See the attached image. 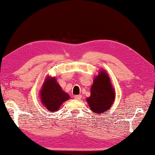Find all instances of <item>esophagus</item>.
Returning a JSON list of instances; mask_svg holds the SVG:
<instances>
[{
	"mask_svg": "<svg viewBox=\"0 0 155 155\" xmlns=\"http://www.w3.org/2000/svg\"><path fill=\"white\" fill-rule=\"evenodd\" d=\"M74 98L75 99H77V100H80L81 98H82V96H81V95H75L74 97Z\"/></svg>",
	"mask_w": 155,
	"mask_h": 155,
	"instance_id": "1",
	"label": "esophagus"
}]
</instances>
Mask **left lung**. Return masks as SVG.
<instances>
[{
    "label": "left lung",
    "mask_w": 155,
    "mask_h": 155,
    "mask_svg": "<svg viewBox=\"0 0 155 155\" xmlns=\"http://www.w3.org/2000/svg\"><path fill=\"white\" fill-rule=\"evenodd\" d=\"M116 93L109 75L101 70L95 76L91 88V96L86 99L90 109L100 114L110 109L115 101Z\"/></svg>",
    "instance_id": "obj_1"
}]
</instances>
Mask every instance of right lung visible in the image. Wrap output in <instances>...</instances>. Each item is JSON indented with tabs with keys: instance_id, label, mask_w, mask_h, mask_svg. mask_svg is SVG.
<instances>
[{
	"instance_id": "right-lung-1",
	"label": "right lung",
	"mask_w": 155,
	"mask_h": 155,
	"mask_svg": "<svg viewBox=\"0 0 155 155\" xmlns=\"http://www.w3.org/2000/svg\"><path fill=\"white\" fill-rule=\"evenodd\" d=\"M70 99V96L63 91L56 77L48 75L40 90L41 103L50 112H55L61 105Z\"/></svg>"
}]
</instances>
